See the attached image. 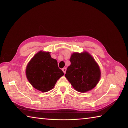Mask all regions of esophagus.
Returning <instances> with one entry per match:
<instances>
[{
	"instance_id": "1",
	"label": "esophagus",
	"mask_w": 128,
	"mask_h": 128,
	"mask_svg": "<svg viewBox=\"0 0 128 128\" xmlns=\"http://www.w3.org/2000/svg\"><path fill=\"white\" fill-rule=\"evenodd\" d=\"M62 72H64V74L66 73V68H63L62 69Z\"/></svg>"
}]
</instances>
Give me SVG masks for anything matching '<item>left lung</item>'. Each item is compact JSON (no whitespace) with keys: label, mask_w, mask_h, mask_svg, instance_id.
I'll return each mask as SVG.
<instances>
[{"label":"left lung","mask_w":128,"mask_h":128,"mask_svg":"<svg viewBox=\"0 0 128 128\" xmlns=\"http://www.w3.org/2000/svg\"><path fill=\"white\" fill-rule=\"evenodd\" d=\"M65 76L76 91L84 93L96 86L100 80V66L90 53L73 52Z\"/></svg>","instance_id":"obj_1"}]
</instances>
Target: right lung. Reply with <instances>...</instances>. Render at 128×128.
Returning a JSON list of instances; mask_svg holds the SVG:
<instances>
[{
  "label": "right lung",
  "instance_id": "add662e5",
  "mask_svg": "<svg viewBox=\"0 0 128 128\" xmlns=\"http://www.w3.org/2000/svg\"><path fill=\"white\" fill-rule=\"evenodd\" d=\"M50 52L40 51L27 64L26 74L32 87L41 92L49 91L57 80L64 76L58 66V62L51 57Z\"/></svg>",
  "mask_w": 128,
  "mask_h": 128
}]
</instances>
